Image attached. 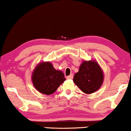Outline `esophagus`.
I'll return each mask as SVG.
<instances>
[{"mask_svg":"<svg viewBox=\"0 0 131 131\" xmlns=\"http://www.w3.org/2000/svg\"><path fill=\"white\" fill-rule=\"evenodd\" d=\"M72 78H73V75H72V74H71L70 75L67 76V79H72Z\"/></svg>","mask_w":131,"mask_h":131,"instance_id":"1","label":"esophagus"}]
</instances>
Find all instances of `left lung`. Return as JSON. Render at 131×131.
<instances>
[{
	"label": "left lung",
	"mask_w": 131,
	"mask_h": 131,
	"mask_svg": "<svg viewBox=\"0 0 131 131\" xmlns=\"http://www.w3.org/2000/svg\"><path fill=\"white\" fill-rule=\"evenodd\" d=\"M102 69L96 61H83L79 72L74 75V83L84 93L89 94L99 90L103 82Z\"/></svg>",
	"instance_id": "1"
}]
</instances>
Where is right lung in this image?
<instances>
[{"label": "right lung", "instance_id": "1", "mask_svg": "<svg viewBox=\"0 0 131 131\" xmlns=\"http://www.w3.org/2000/svg\"><path fill=\"white\" fill-rule=\"evenodd\" d=\"M65 80L62 71L56 70L49 62L39 63L32 74L34 86L46 95L54 93Z\"/></svg>", "mask_w": 131, "mask_h": 131}]
</instances>
